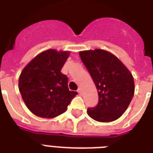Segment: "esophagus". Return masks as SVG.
Instances as JSON below:
<instances>
[{"instance_id":"esophagus-1","label":"esophagus","mask_w":153,"mask_h":153,"mask_svg":"<svg viewBox=\"0 0 153 153\" xmlns=\"http://www.w3.org/2000/svg\"><path fill=\"white\" fill-rule=\"evenodd\" d=\"M78 93H79V94H80V95H81L82 94V89L79 88V90H78Z\"/></svg>"}]
</instances>
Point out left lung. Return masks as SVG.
Segmentation results:
<instances>
[{
  "label": "left lung",
  "mask_w": 153,
  "mask_h": 153,
  "mask_svg": "<svg viewBox=\"0 0 153 153\" xmlns=\"http://www.w3.org/2000/svg\"><path fill=\"white\" fill-rule=\"evenodd\" d=\"M79 55L98 89L99 98L97 106L88 108V115L99 122L118 119L134 95L132 73L118 58L105 50L82 51Z\"/></svg>",
  "instance_id": "8db88e82"
}]
</instances>
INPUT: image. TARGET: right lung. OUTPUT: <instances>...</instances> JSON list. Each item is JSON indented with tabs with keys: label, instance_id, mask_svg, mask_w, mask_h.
<instances>
[{
	"label": "right lung",
	"instance_id": "right-lung-1",
	"mask_svg": "<svg viewBox=\"0 0 153 153\" xmlns=\"http://www.w3.org/2000/svg\"><path fill=\"white\" fill-rule=\"evenodd\" d=\"M71 51L48 49L33 58L19 77V91L32 114L54 118L63 114L77 92L70 91L61 69Z\"/></svg>",
	"mask_w": 153,
	"mask_h": 153
}]
</instances>
